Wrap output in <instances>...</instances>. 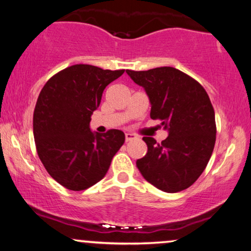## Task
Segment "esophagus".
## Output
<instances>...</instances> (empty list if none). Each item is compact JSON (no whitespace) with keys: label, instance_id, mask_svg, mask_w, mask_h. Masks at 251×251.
<instances>
[{"label":"esophagus","instance_id":"34e87169","mask_svg":"<svg viewBox=\"0 0 251 251\" xmlns=\"http://www.w3.org/2000/svg\"><path fill=\"white\" fill-rule=\"evenodd\" d=\"M137 138V136L135 135V133H131V132H126V142H130V141H133V139Z\"/></svg>","mask_w":251,"mask_h":251}]
</instances>
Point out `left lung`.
<instances>
[{"label": "left lung", "mask_w": 251, "mask_h": 251, "mask_svg": "<svg viewBox=\"0 0 251 251\" xmlns=\"http://www.w3.org/2000/svg\"><path fill=\"white\" fill-rule=\"evenodd\" d=\"M151 103V119L161 120L168 137L158 144L143 137L148 153L136 161L146 181L165 193L189 188L203 173L216 143L214 109L194 78L172 67L126 70Z\"/></svg>", "instance_id": "left-lung-1"}]
</instances>
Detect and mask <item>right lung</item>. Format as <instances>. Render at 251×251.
<instances>
[{
    "instance_id": "add662e5",
    "label": "right lung",
    "mask_w": 251,
    "mask_h": 251,
    "mask_svg": "<svg viewBox=\"0 0 251 251\" xmlns=\"http://www.w3.org/2000/svg\"><path fill=\"white\" fill-rule=\"evenodd\" d=\"M123 73L75 64L51 77L39 94L33 114L38 155L48 174L67 189L85 190L101 180L125 143L121 130L101 135L90 128L103 90Z\"/></svg>"
}]
</instances>
